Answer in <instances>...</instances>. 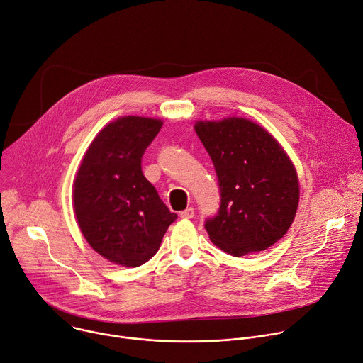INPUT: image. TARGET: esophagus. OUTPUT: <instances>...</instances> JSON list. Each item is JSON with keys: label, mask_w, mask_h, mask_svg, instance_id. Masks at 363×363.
<instances>
[{"label": "esophagus", "mask_w": 363, "mask_h": 363, "mask_svg": "<svg viewBox=\"0 0 363 363\" xmlns=\"http://www.w3.org/2000/svg\"><path fill=\"white\" fill-rule=\"evenodd\" d=\"M193 216H194V208L193 207H187L186 210L180 211L182 219H193Z\"/></svg>", "instance_id": "34e87169"}]
</instances>
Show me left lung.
Here are the masks:
<instances>
[{"label":"left lung","mask_w":363,"mask_h":363,"mask_svg":"<svg viewBox=\"0 0 363 363\" xmlns=\"http://www.w3.org/2000/svg\"><path fill=\"white\" fill-rule=\"evenodd\" d=\"M194 130L219 179L220 207L204 228L223 252L240 257L281 239L299 204L295 166L259 124L229 117L197 121Z\"/></svg>","instance_id":"1"}]
</instances>
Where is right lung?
Segmentation results:
<instances>
[{"mask_svg":"<svg viewBox=\"0 0 363 363\" xmlns=\"http://www.w3.org/2000/svg\"><path fill=\"white\" fill-rule=\"evenodd\" d=\"M162 120L125 116L107 124L86 152L72 201L82 233L104 259L137 267L159 250L177 219L141 172Z\"/></svg>","mask_w":363,"mask_h":363,"instance_id":"obj_1","label":"right lung"}]
</instances>
